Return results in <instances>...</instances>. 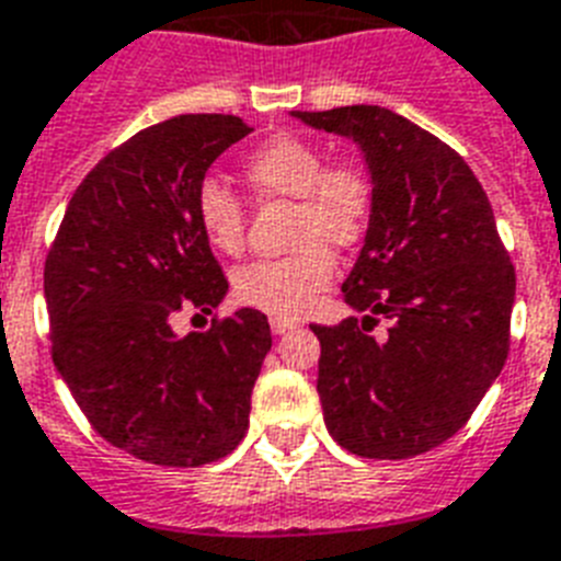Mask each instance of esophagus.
Wrapping results in <instances>:
<instances>
[{
	"mask_svg": "<svg viewBox=\"0 0 561 561\" xmlns=\"http://www.w3.org/2000/svg\"><path fill=\"white\" fill-rule=\"evenodd\" d=\"M295 327H298V323H295V321H284V318H272V332H275V335H286V332L295 330Z\"/></svg>",
	"mask_w": 561,
	"mask_h": 561,
	"instance_id": "esophagus-1",
	"label": "esophagus"
}]
</instances>
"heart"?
<instances>
[{"label": "heart", "mask_w": 561, "mask_h": 561, "mask_svg": "<svg viewBox=\"0 0 561 561\" xmlns=\"http://www.w3.org/2000/svg\"><path fill=\"white\" fill-rule=\"evenodd\" d=\"M243 174L266 201H295L291 247L298 252L247 263L234 275V298L275 318H298L330 284L335 261L329 249L344 252L364 238L373 211L369 180L350 163L327 165L321 148L295 134H277L254 148ZM194 215L217 252L243 247L247 211L224 183L203 180L194 194Z\"/></svg>", "instance_id": "1"}]
</instances>
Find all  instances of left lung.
Returning a JSON list of instances; mask_svg holds the SVG:
<instances>
[{"instance_id": "obj_1", "label": "left lung", "mask_w": 561, "mask_h": 561, "mask_svg": "<svg viewBox=\"0 0 561 561\" xmlns=\"http://www.w3.org/2000/svg\"><path fill=\"white\" fill-rule=\"evenodd\" d=\"M360 148L373 211L337 327H318V396L355 456L410 458L444 444L493 387L511 346L516 272L488 194L438 137L381 105L291 111ZM388 332L371 335L374 323Z\"/></svg>"}]
</instances>
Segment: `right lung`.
<instances>
[{
    "instance_id": "add662e5",
    "label": "right lung",
    "mask_w": 561,
    "mask_h": 561,
    "mask_svg": "<svg viewBox=\"0 0 561 561\" xmlns=\"http://www.w3.org/2000/svg\"><path fill=\"white\" fill-rule=\"evenodd\" d=\"M249 131L231 114H183L134 134L88 171L45 261L59 378L105 442L148 465H208L249 430L266 314L243 307L192 335L171 327L229 291L194 194Z\"/></svg>"
}]
</instances>
